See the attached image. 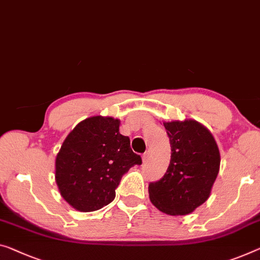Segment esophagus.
<instances>
[{
  "instance_id": "34e87169",
  "label": "esophagus",
  "mask_w": 260,
  "mask_h": 260,
  "mask_svg": "<svg viewBox=\"0 0 260 260\" xmlns=\"http://www.w3.org/2000/svg\"><path fill=\"white\" fill-rule=\"evenodd\" d=\"M152 157V150H147V152L142 155V160L143 162H148Z\"/></svg>"
}]
</instances>
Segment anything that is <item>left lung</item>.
Wrapping results in <instances>:
<instances>
[{
  "instance_id": "left-lung-1",
  "label": "left lung",
  "mask_w": 260,
  "mask_h": 260,
  "mask_svg": "<svg viewBox=\"0 0 260 260\" xmlns=\"http://www.w3.org/2000/svg\"><path fill=\"white\" fill-rule=\"evenodd\" d=\"M172 156L160 181L149 184L150 202L167 215H188L210 196L220 155L214 135L193 119L165 121Z\"/></svg>"
}]
</instances>
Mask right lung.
<instances>
[{"label": "right lung", "instance_id": "add662e5", "mask_svg": "<svg viewBox=\"0 0 260 260\" xmlns=\"http://www.w3.org/2000/svg\"><path fill=\"white\" fill-rule=\"evenodd\" d=\"M119 126V119L94 115L65 138L56 156L55 179L61 197L76 210L90 212L110 204L123 174L141 165Z\"/></svg>", "mask_w": 260, "mask_h": 260}]
</instances>
